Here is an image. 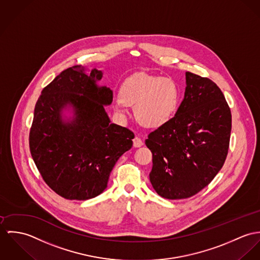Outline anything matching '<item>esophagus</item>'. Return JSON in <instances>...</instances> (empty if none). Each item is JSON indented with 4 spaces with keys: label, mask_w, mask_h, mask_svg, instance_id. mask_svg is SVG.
I'll return each instance as SVG.
<instances>
[{
    "label": "esophagus",
    "mask_w": 260,
    "mask_h": 260,
    "mask_svg": "<svg viewBox=\"0 0 260 260\" xmlns=\"http://www.w3.org/2000/svg\"><path fill=\"white\" fill-rule=\"evenodd\" d=\"M133 143H134V146H135V147H140V146H142V145L144 144L142 139L139 138V137H136V138L133 140Z\"/></svg>",
    "instance_id": "obj_1"
}]
</instances>
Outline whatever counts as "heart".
Here are the masks:
<instances>
[{"label": "heart", "mask_w": 260, "mask_h": 260, "mask_svg": "<svg viewBox=\"0 0 260 260\" xmlns=\"http://www.w3.org/2000/svg\"><path fill=\"white\" fill-rule=\"evenodd\" d=\"M179 89L171 78L136 74L122 84L115 99L116 110L124 113L128 105L135 106V115L145 126H158L167 122L176 110Z\"/></svg>", "instance_id": "heart-1"}]
</instances>
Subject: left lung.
<instances>
[{
    "mask_svg": "<svg viewBox=\"0 0 260 260\" xmlns=\"http://www.w3.org/2000/svg\"><path fill=\"white\" fill-rule=\"evenodd\" d=\"M184 99L175 115L148 134L152 153L149 180L168 200L193 197L208 185L226 159L231 112L208 78L186 72Z\"/></svg>",
    "mask_w": 260,
    "mask_h": 260,
    "instance_id": "obj_1",
    "label": "left lung"
}]
</instances>
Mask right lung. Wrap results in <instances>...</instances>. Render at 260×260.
<instances>
[{
  "label": "right lung",
  "instance_id": "1",
  "mask_svg": "<svg viewBox=\"0 0 260 260\" xmlns=\"http://www.w3.org/2000/svg\"><path fill=\"white\" fill-rule=\"evenodd\" d=\"M102 72L84 73L81 64L63 70L44 87L29 129L31 157L44 181L67 200L86 201L107 187L117 159L133 146L134 133L112 123L105 111L113 91L99 87ZM75 109L71 124L61 121L68 104Z\"/></svg>",
  "mask_w": 260,
  "mask_h": 260
}]
</instances>
